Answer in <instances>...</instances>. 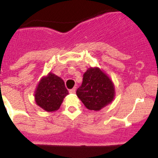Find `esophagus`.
Listing matches in <instances>:
<instances>
[{
	"mask_svg": "<svg viewBox=\"0 0 158 158\" xmlns=\"http://www.w3.org/2000/svg\"><path fill=\"white\" fill-rule=\"evenodd\" d=\"M76 88H73V89H70V90L69 91V93H71V94H74L75 92H76Z\"/></svg>",
	"mask_w": 158,
	"mask_h": 158,
	"instance_id": "34e87169",
	"label": "esophagus"
}]
</instances>
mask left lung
Wrapping results in <instances>:
<instances>
[{
    "mask_svg": "<svg viewBox=\"0 0 158 158\" xmlns=\"http://www.w3.org/2000/svg\"><path fill=\"white\" fill-rule=\"evenodd\" d=\"M76 95L87 109L99 111L114 99V84L99 68L90 67L84 73Z\"/></svg>",
    "mask_w": 158,
    "mask_h": 158,
    "instance_id": "obj_1",
    "label": "left lung"
}]
</instances>
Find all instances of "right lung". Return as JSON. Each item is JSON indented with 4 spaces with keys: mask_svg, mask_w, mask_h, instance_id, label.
<instances>
[{
    "mask_svg": "<svg viewBox=\"0 0 158 158\" xmlns=\"http://www.w3.org/2000/svg\"><path fill=\"white\" fill-rule=\"evenodd\" d=\"M69 94L63 79L49 73L38 83L34 97L36 105L45 111H56L60 109L63 98Z\"/></svg>",
    "mask_w": 158,
    "mask_h": 158,
    "instance_id": "add662e5",
    "label": "right lung"
}]
</instances>
